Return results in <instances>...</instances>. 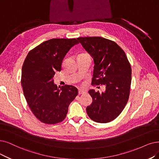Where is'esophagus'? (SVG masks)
<instances>
[{
    "mask_svg": "<svg viewBox=\"0 0 159 159\" xmlns=\"http://www.w3.org/2000/svg\"><path fill=\"white\" fill-rule=\"evenodd\" d=\"M85 93V92L84 90H82V89H79V90H78V93H79L80 95V94H84Z\"/></svg>",
    "mask_w": 159,
    "mask_h": 159,
    "instance_id": "obj_1",
    "label": "esophagus"
}]
</instances>
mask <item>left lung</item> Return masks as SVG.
Wrapping results in <instances>:
<instances>
[{"instance_id":"left-lung-1","label":"left lung","mask_w":159,"mask_h":159,"mask_svg":"<svg viewBox=\"0 0 159 159\" xmlns=\"http://www.w3.org/2000/svg\"><path fill=\"white\" fill-rule=\"evenodd\" d=\"M77 40L93 58L92 83L106 87L102 93L93 89L89 91L93 102L87 107V113L95 122L109 123L120 115L128 102L130 64L124 51L115 42L99 36L80 37Z\"/></svg>"}]
</instances>
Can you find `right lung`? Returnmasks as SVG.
I'll return each instance as SVG.
<instances>
[{
	"label": "right lung",
	"instance_id": "right-lung-1",
	"mask_svg": "<svg viewBox=\"0 0 159 159\" xmlns=\"http://www.w3.org/2000/svg\"><path fill=\"white\" fill-rule=\"evenodd\" d=\"M79 42L75 39H53L30 50L22 67L21 83L25 99L40 121L54 125L66 118L68 106L78 94V89L53 84L56 71L61 70L62 60Z\"/></svg>",
	"mask_w": 159,
	"mask_h": 159
}]
</instances>
